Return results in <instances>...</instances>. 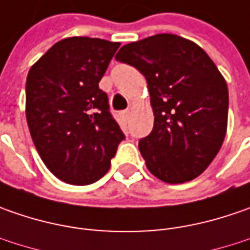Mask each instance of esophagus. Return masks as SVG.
<instances>
[{
  "label": "esophagus",
  "mask_w": 250,
  "mask_h": 250,
  "mask_svg": "<svg viewBox=\"0 0 250 250\" xmlns=\"http://www.w3.org/2000/svg\"><path fill=\"white\" fill-rule=\"evenodd\" d=\"M129 110H125V111H122V112H120V117H121V120L124 121V122H126L128 121V118H129Z\"/></svg>",
  "instance_id": "34e87169"
}]
</instances>
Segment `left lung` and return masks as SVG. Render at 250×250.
I'll return each mask as SVG.
<instances>
[{
  "instance_id": "8db88e82",
  "label": "left lung",
  "mask_w": 250,
  "mask_h": 250,
  "mask_svg": "<svg viewBox=\"0 0 250 250\" xmlns=\"http://www.w3.org/2000/svg\"><path fill=\"white\" fill-rule=\"evenodd\" d=\"M115 60L145 75L154 114L139 150L150 172L167 184L199 177L221 149L228 122V87L196 43L156 34L125 44Z\"/></svg>"
}]
</instances>
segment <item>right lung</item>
Wrapping results in <instances>:
<instances>
[{
    "label": "right lung",
    "instance_id": "1",
    "mask_svg": "<svg viewBox=\"0 0 250 250\" xmlns=\"http://www.w3.org/2000/svg\"><path fill=\"white\" fill-rule=\"evenodd\" d=\"M120 43L68 37L34 63L26 79V120L40 157L58 179L89 185L110 169L121 140L99 82Z\"/></svg>",
    "mask_w": 250,
    "mask_h": 250
}]
</instances>
